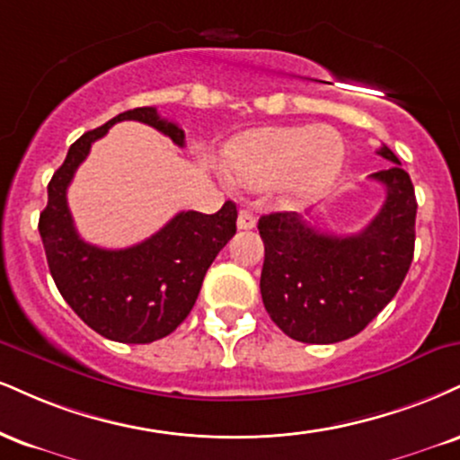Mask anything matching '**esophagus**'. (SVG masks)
Returning a JSON list of instances; mask_svg holds the SVG:
<instances>
[{
    "instance_id": "1",
    "label": "esophagus",
    "mask_w": 460,
    "mask_h": 460,
    "mask_svg": "<svg viewBox=\"0 0 460 460\" xmlns=\"http://www.w3.org/2000/svg\"><path fill=\"white\" fill-rule=\"evenodd\" d=\"M254 225H257L254 214L248 212V209H240V214H237V229L248 231V229H254Z\"/></svg>"
}]
</instances>
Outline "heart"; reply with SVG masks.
I'll use <instances>...</instances> for the list:
<instances>
[{"label":"heart","mask_w":460,"mask_h":460,"mask_svg":"<svg viewBox=\"0 0 460 460\" xmlns=\"http://www.w3.org/2000/svg\"><path fill=\"white\" fill-rule=\"evenodd\" d=\"M345 141L330 126H272L235 137L225 147V169L237 184H279L289 206L313 201L339 180Z\"/></svg>","instance_id":"1"}]
</instances>
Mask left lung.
Here are the masks:
<instances>
[{
    "mask_svg": "<svg viewBox=\"0 0 460 460\" xmlns=\"http://www.w3.org/2000/svg\"><path fill=\"white\" fill-rule=\"evenodd\" d=\"M377 154L394 164L370 175L385 186V201L359 234H325L296 212L259 218L263 306L293 341L351 339L405 280L416 244V192L396 154L385 146Z\"/></svg>",
    "mask_w": 460,
    "mask_h": 460,
    "instance_id": "8db88e82",
    "label": "left lung"
}]
</instances>
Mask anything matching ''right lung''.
I'll return each mask as SVG.
<instances>
[{"instance_id": "add662e5", "label": "right lung", "mask_w": 460, "mask_h": 460, "mask_svg": "<svg viewBox=\"0 0 460 460\" xmlns=\"http://www.w3.org/2000/svg\"><path fill=\"white\" fill-rule=\"evenodd\" d=\"M124 119L143 121L184 147V130L160 118L154 107L124 111L85 132L49 181V203L38 231L55 285L72 311L104 339L146 345L171 334L192 311L208 268L235 235L237 209L226 201L216 214L180 212L158 234L121 251L81 240L66 190L92 143Z\"/></svg>"}]
</instances>
